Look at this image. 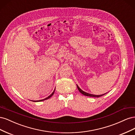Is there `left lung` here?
I'll return each mask as SVG.
<instances>
[{"label": "left lung", "mask_w": 135, "mask_h": 135, "mask_svg": "<svg viewBox=\"0 0 135 135\" xmlns=\"http://www.w3.org/2000/svg\"><path fill=\"white\" fill-rule=\"evenodd\" d=\"M76 86H77V88H78V89L79 90V91L81 93H82L83 95H84V96H89V97H101V96H103V95H104L105 94H106V93H104V94H103V95H93V94H91V93H87V92H84V91H83V90H81V89L79 87V86L77 84H76Z\"/></svg>", "instance_id": "8db88e82"}]
</instances>
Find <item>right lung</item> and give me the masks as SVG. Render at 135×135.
I'll return each mask as SVG.
<instances>
[{"label":"right lung","instance_id":"1","mask_svg":"<svg viewBox=\"0 0 135 135\" xmlns=\"http://www.w3.org/2000/svg\"><path fill=\"white\" fill-rule=\"evenodd\" d=\"M55 89H54V92H53L50 96H48V97H46V98H45V99H43V100H37V101H34V100H31V101H33V102H40V101H44V100H47V99H50V98L51 97H52V96H53V95H54V92H55Z\"/></svg>","mask_w":135,"mask_h":135}]
</instances>
